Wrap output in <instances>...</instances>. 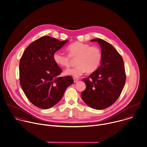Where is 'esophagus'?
I'll return each instance as SVG.
<instances>
[{
	"label": "esophagus",
	"mask_w": 147,
	"mask_h": 147,
	"mask_svg": "<svg viewBox=\"0 0 147 147\" xmlns=\"http://www.w3.org/2000/svg\"><path fill=\"white\" fill-rule=\"evenodd\" d=\"M78 80H79V79H76V78H74V82H75V83L77 82Z\"/></svg>",
	"instance_id": "obj_1"
}]
</instances>
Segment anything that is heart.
I'll return each instance as SVG.
<instances>
[{"instance_id":"heart-1","label":"heart","mask_w":147,"mask_h":147,"mask_svg":"<svg viewBox=\"0 0 147 147\" xmlns=\"http://www.w3.org/2000/svg\"><path fill=\"white\" fill-rule=\"evenodd\" d=\"M67 51L68 55L59 52H56L53 55L55 63L63 68L69 67L71 58L76 57L75 60L76 65L65 70V75L79 78L86 71L88 73L95 72L101 63L102 53L98 47H91L87 43L76 42L69 45Z\"/></svg>"}]
</instances>
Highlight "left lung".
Wrapping results in <instances>:
<instances>
[{
  "label": "left lung",
  "instance_id": "obj_1",
  "mask_svg": "<svg viewBox=\"0 0 147 147\" xmlns=\"http://www.w3.org/2000/svg\"><path fill=\"white\" fill-rule=\"evenodd\" d=\"M101 49L100 66L88 78L86 88L82 92L83 101L90 107L102 109L112 105L119 98L124 87L126 75L121 56L111 44L96 38Z\"/></svg>",
  "mask_w": 147,
  "mask_h": 147
}]
</instances>
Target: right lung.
Instances as JSON below:
<instances>
[{"label":"right lung","instance_id":"1","mask_svg":"<svg viewBox=\"0 0 147 147\" xmlns=\"http://www.w3.org/2000/svg\"><path fill=\"white\" fill-rule=\"evenodd\" d=\"M68 41L42 36L27 47L20 59V86L26 97L38 108L52 107L74 83L71 76H58L62 71L53 59V53Z\"/></svg>","mask_w":147,"mask_h":147}]
</instances>
